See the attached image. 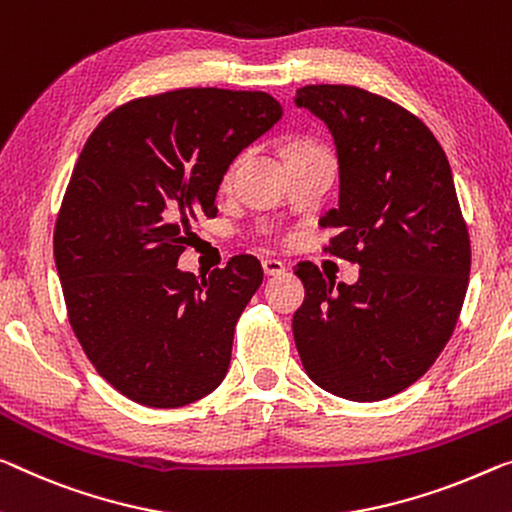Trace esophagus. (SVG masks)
I'll return each mask as SVG.
<instances>
[{
    "label": "esophagus",
    "instance_id": "esophagus-1",
    "mask_svg": "<svg viewBox=\"0 0 512 512\" xmlns=\"http://www.w3.org/2000/svg\"><path fill=\"white\" fill-rule=\"evenodd\" d=\"M263 272L267 274V277H279V274L286 272V265H283L281 261H277V258H265V261H263Z\"/></svg>",
    "mask_w": 512,
    "mask_h": 512
}]
</instances>
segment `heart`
Here are the masks:
<instances>
[{
    "label": "heart",
    "instance_id": "1",
    "mask_svg": "<svg viewBox=\"0 0 512 512\" xmlns=\"http://www.w3.org/2000/svg\"><path fill=\"white\" fill-rule=\"evenodd\" d=\"M306 148H318L316 144H311V141H297V144L290 148V153H295V151H306ZM229 178H231V174H229Z\"/></svg>",
    "mask_w": 512,
    "mask_h": 512
}]
</instances>
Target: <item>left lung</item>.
Masks as SVG:
<instances>
[{"instance_id": "8db88e82", "label": "left lung", "mask_w": 512, "mask_h": 512, "mask_svg": "<svg viewBox=\"0 0 512 512\" xmlns=\"http://www.w3.org/2000/svg\"><path fill=\"white\" fill-rule=\"evenodd\" d=\"M295 105L325 121L338 155L325 251L361 267L348 286L297 263V352L320 389L389 398L435 364L465 302L471 247L451 167L426 123L359 86H302Z\"/></svg>"}]
</instances>
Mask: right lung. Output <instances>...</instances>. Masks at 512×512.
I'll return each instance as SVG.
<instances>
[{
  "mask_svg": "<svg viewBox=\"0 0 512 512\" xmlns=\"http://www.w3.org/2000/svg\"><path fill=\"white\" fill-rule=\"evenodd\" d=\"M270 93L178 89L125 102L86 139L54 226L70 327L96 371L146 407L222 384L233 332L263 283L254 256L178 270L190 224L217 215L229 164L281 119Z\"/></svg>",
  "mask_w": 512,
  "mask_h": 512,
  "instance_id": "obj_1",
  "label": "right lung"
}]
</instances>
